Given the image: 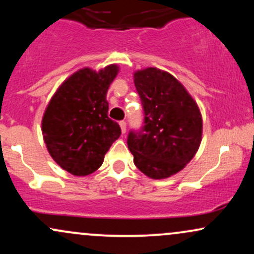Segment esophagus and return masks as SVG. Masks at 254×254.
I'll return each mask as SVG.
<instances>
[{
    "instance_id": "obj_1",
    "label": "esophagus",
    "mask_w": 254,
    "mask_h": 254,
    "mask_svg": "<svg viewBox=\"0 0 254 254\" xmlns=\"http://www.w3.org/2000/svg\"><path fill=\"white\" fill-rule=\"evenodd\" d=\"M119 125H121L122 133H125V132H127V122H125V121L119 122Z\"/></svg>"
}]
</instances>
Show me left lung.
I'll return each instance as SVG.
<instances>
[{
  "mask_svg": "<svg viewBox=\"0 0 254 254\" xmlns=\"http://www.w3.org/2000/svg\"><path fill=\"white\" fill-rule=\"evenodd\" d=\"M133 82L144 118L141 129L130 130L127 148L142 173L153 179L168 178L182 171L199 148V109L183 84L160 69L136 71Z\"/></svg>",
  "mask_w": 254,
  "mask_h": 254,
  "instance_id": "obj_1",
  "label": "left lung"
}]
</instances>
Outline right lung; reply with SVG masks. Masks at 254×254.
Listing matches in <instances>:
<instances>
[{
    "label": "right lung",
    "instance_id": "obj_1",
    "mask_svg": "<svg viewBox=\"0 0 254 254\" xmlns=\"http://www.w3.org/2000/svg\"><path fill=\"white\" fill-rule=\"evenodd\" d=\"M118 66L99 72L81 69L57 89L43 117V136L52 159L74 176H88L121 136V127L109 118L106 93Z\"/></svg>",
    "mask_w": 254,
    "mask_h": 254
}]
</instances>
